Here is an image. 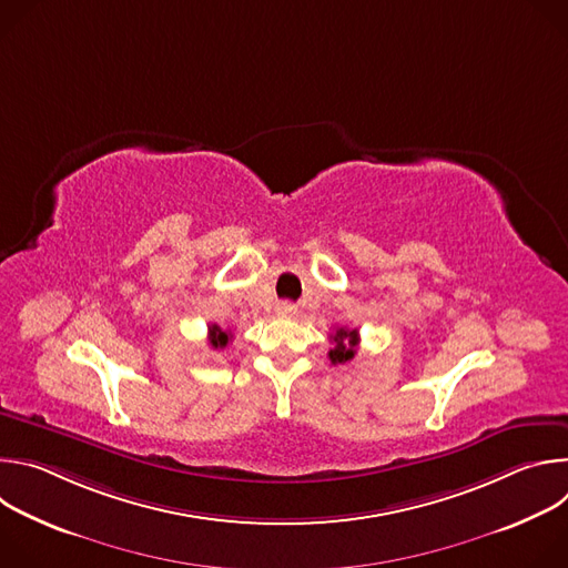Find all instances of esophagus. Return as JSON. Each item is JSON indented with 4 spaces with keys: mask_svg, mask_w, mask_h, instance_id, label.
I'll return each instance as SVG.
<instances>
[{
    "mask_svg": "<svg viewBox=\"0 0 568 568\" xmlns=\"http://www.w3.org/2000/svg\"><path fill=\"white\" fill-rule=\"evenodd\" d=\"M276 312H278L281 316H294V314H296V305L290 303V301H283V303L276 305Z\"/></svg>",
    "mask_w": 568,
    "mask_h": 568,
    "instance_id": "1",
    "label": "esophagus"
}]
</instances>
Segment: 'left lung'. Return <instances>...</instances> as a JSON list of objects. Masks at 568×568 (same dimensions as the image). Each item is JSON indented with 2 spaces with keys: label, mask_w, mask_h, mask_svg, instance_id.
I'll return each mask as SVG.
<instances>
[{
  "label": "left lung",
  "mask_w": 568,
  "mask_h": 568,
  "mask_svg": "<svg viewBox=\"0 0 568 568\" xmlns=\"http://www.w3.org/2000/svg\"><path fill=\"white\" fill-rule=\"evenodd\" d=\"M333 348L328 351V357L333 364H346L355 357L359 346V333L351 328H337L333 335Z\"/></svg>",
  "instance_id": "left-lung-1"
}]
</instances>
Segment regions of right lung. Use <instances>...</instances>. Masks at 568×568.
I'll return each mask as SVG.
<instances>
[{
	"mask_svg": "<svg viewBox=\"0 0 568 568\" xmlns=\"http://www.w3.org/2000/svg\"><path fill=\"white\" fill-rule=\"evenodd\" d=\"M231 333L229 331H222L217 323H211L209 326V346L213 348V351H222V348H226L229 346V342H231Z\"/></svg>",
	"mask_w": 568,
	"mask_h": 568,
	"instance_id": "add662e5",
	"label": "right lung"
}]
</instances>
